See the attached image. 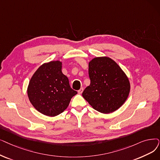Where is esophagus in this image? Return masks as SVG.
Returning <instances> with one entry per match:
<instances>
[{"mask_svg":"<svg viewBox=\"0 0 160 160\" xmlns=\"http://www.w3.org/2000/svg\"><path fill=\"white\" fill-rule=\"evenodd\" d=\"M83 91H84V88H81L79 90H78V93L79 94H82V92H83Z\"/></svg>","mask_w":160,"mask_h":160,"instance_id":"obj_1","label":"esophagus"}]
</instances>
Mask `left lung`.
Instances as JSON below:
<instances>
[{"label": "left lung", "instance_id": "obj_1", "mask_svg": "<svg viewBox=\"0 0 160 160\" xmlns=\"http://www.w3.org/2000/svg\"><path fill=\"white\" fill-rule=\"evenodd\" d=\"M89 76L91 82L82 96L97 111L112 113L127 100L129 80L113 59L107 56L92 59L89 62Z\"/></svg>", "mask_w": 160, "mask_h": 160}]
</instances>
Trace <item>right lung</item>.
<instances>
[{
	"mask_svg": "<svg viewBox=\"0 0 160 160\" xmlns=\"http://www.w3.org/2000/svg\"><path fill=\"white\" fill-rule=\"evenodd\" d=\"M61 68L62 62L59 60L40 65L32 76L27 88L32 106L47 116H56L63 112L72 97L77 94L69 85Z\"/></svg>",
	"mask_w": 160,
	"mask_h": 160,
	"instance_id": "add662e5",
	"label": "right lung"
}]
</instances>
